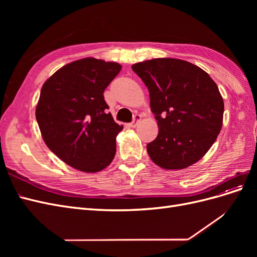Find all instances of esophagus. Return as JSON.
Listing matches in <instances>:
<instances>
[{
	"label": "esophagus",
	"instance_id": "esophagus-1",
	"mask_svg": "<svg viewBox=\"0 0 257 257\" xmlns=\"http://www.w3.org/2000/svg\"><path fill=\"white\" fill-rule=\"evenodd\" d=\"M141 119H142V115L141 114H136L135 116H134V120L132 121V123H130V126L131 127H136L137 126V124L141 122Z\"/></svg>",
	"mask_w": 257,
	"mask_h": 257
}]
</instances>
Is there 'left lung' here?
Returning a JSON list of instances; mask_svg holds the SVG:
<instances>
[{"instance_id": "left-lung-1", "label": "left lung", "mask_w": 257, "mask_h": 257, "mask_svg": "<svg viewBox=\"0 0 257 257\" xmlns=\"http://www.w3.org/2000/svg\"><path fill=\"white\" fill-rule=\"evenodd\" d=\"M149 90L159 134L147 145L164 169L195 164L211 148L223 124L224 102L216 83L190 62L159 58L132 65Z\"/></svg>"}]
</instances>
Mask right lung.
Returning <instances> with one entry per match:
<instances>
[{"label":"right lung","mask_w":257,"mask_h":257,"mask_svg":"<svg viewBox=\"0 0 257 257\" xmlns=\"http://www.w3.org/2000/svg\"><path fill=\"white\" fill-rule=\"evenodd\" d=\"M121 68L115 62L84 58L61 67L43 84L35 110L42 137L59 159L80 172L97 173L114 158L123 125L107 112L104 91Z\"/></svg>","instance_id":"obj_1"}]
</instances>
